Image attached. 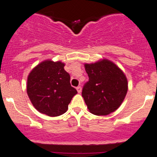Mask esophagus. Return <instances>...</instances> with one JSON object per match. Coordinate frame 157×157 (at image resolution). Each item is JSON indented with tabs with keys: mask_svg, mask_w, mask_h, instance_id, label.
<instances>
[{
	"mask_svg": "<svg viewBox=\"0 0 157 157\" xmlns=\"http://www.w3.org/2000/svg\"><path fill=\"white\" fill-rule=\"evenodd\" d=\"M76 89H77V92L81 93V91H82V88H81V86H77Z\"/></svg>",
	"mask_w": 157,
	"mask_h": 157,
	"instance_id": "obj_1",
	"label": "esophagus"
}]
</instances>
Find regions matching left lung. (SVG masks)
<instances>
[{
    "mask_svg": "<svg viewBox=\"0 0 157 157\" xmlns=\"http://www.w3.org/2000/svg\"><path fill=\"white\" fill-rule=\"evenodd\" d=\"M89 80L84 86L82 96L88 109L95 115H108L121 105L128 86L125 73L112 61L102 59L85 63Z\"/></svg>",
    "mask_w": 157,
    "mask_h": 157,
    "instance_id": "8db88e82",
    "label": "left lung"
}]
</instances>
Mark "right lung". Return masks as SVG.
<instances>
[{
    "label": "right lung",
    "mask_w": 157,
    "mask_h": 157,
    "mask_svg": "<svg viewBox=\"0 0 157 157\" xmlns=\"http://www.w3.org/2000/svg\"><path fill=\"white\" fill-rule=\"evenodd\" d=\"M64 66V63L60 60H46L29 74L27 94L34 107L41 113L49 117L63 114L72 97L77 94Z\"/></svg>",
    "instance_id": "obj_1"
}]
</instances>
